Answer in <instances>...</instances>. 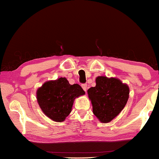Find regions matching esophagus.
Wrapping results in <instances>:
<instances>
[{
	"instance_id": "obj_1",
	"label": "esophagus",
	"mask_w": 159,
	"mask_h": 159,
	"mask_svg": "<svg viewBox=\"0 0 159 159\" xmlns=\"http://www.w3.org/2000/svg\"><path fill=\"white\" fill-rule=\"evenodd\" d=\"M82 88L86 92L87 89H88V85H87V84H82Z\"/></svg>"
}]
</instances>
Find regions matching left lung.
I'll use <instances>...</instances> for the list:
<instances>
[{"label":"left lung","mask_w":159,"mask_h":159,"mask_svg":"<svg viewBox=\"0 0 159 159\" xmlns=\"http://www.w3.org/2000/svg\"><path fill=\"white\" fill-rule=\"evenodd\" d=\"M95 87L88 90L93 112L102 123H108L116 117L127 104L129 88L116 77L98 76Z\"/></svg>","instance_id":"obj_1"}]
</instances>
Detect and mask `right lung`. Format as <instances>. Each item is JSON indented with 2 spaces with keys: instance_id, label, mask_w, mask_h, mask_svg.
I'll return each instance as SVG.
<instances>
[{
  "instance_id": "right-lung-1",
  "label": "right lung",
  "mask_w": 159,
  "mask_h": 159,
  "mask_svg": "<svg viewBox=\"0 0 159 159\" xmlns=\"http://www.w3.org/2000/svg\"><path fill=\"white\" fill-rule=\"evenodd\" d=\"M85 94L78 84H70L65 77L49 80L36 92L41 110L51 120L62 122L68 116L76 98Z\"/></svg>"
}]
</instances>
